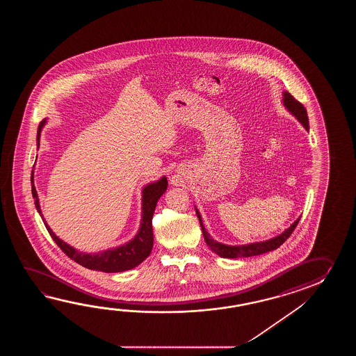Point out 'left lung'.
Instances as JSON below:
<instances>
[{
	"label": "left lung",
	"instance_id": "left-lung-1",
	"mask_svg": "<svg viewBox=\"0 0 356 356\" xmlns=\"http://www.w3.org/2000/svg\"><path fill=\"white\" fill-rule=\"evenodd\" d=\"M282 103L284 106H286L290 113L296 115V120L302 123L305 129H309V121H308V114H307V109L304 108L302 103H299L290 92L284 91V97H282ZM197 218L200 220L201 224V229H202V234H204V242L210 247L212 252H215L216 254H219L220 257L222 258H239V257H252V256H258V254H264L266 252L270 250H277L282 243L288 239L291 233L294 232L299 219H296L290 227H288L284 233L280 235L275 236L273 239H268L265 242H256L250 243V244H244V245H227L222 243L216 242L213 241L210 234L206 232L204 224H202V219L201 215L196 209Z\"/></svg>",
	"mask_w": 356,
	"mask_h": 356
}]
</instances>
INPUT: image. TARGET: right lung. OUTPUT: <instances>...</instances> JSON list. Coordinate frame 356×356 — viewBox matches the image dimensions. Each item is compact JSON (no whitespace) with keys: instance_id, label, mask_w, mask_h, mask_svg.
I'll list each match as a JSON object with an SVG mask.
<instances>
[{"instance_id":"add662e5","label":"right lung","mask_w":356,"mask_h":356,"mask_svg":"<svg viewBox=\"0 0 356 356\" xmlns=\"http://www.w3.org/2000/svg\"><path fill=\"white\" fill-rule=\"evenodd\" d=\"M46 120L40 122L38 129L37 140L40 137L42 127L46 124ZM31 172V195L34 198V204L38 210L39 215L46 225L48 233L52 236L56 244L60 247L66 256L75 261L76 264L83 266L89 270L95 271H103V273H122L127 271L134 267L140 265L144 259L150 256L154 244V234H152V215L155 211L156 204L159 201L161 195L167 191L168 181L165 177L160 178L159 181L150 183L145 186L143 189V218H141V225L135 235V238L129 243L120 245L113 250H106L99 253H83L80 250H75L74 247L68 245L67 243L60 241L57 235L54 234L52 229L48 227L46 220L42 215V210L39 206L38 193L34 186V177Z\"/></svg>"}]
</instances>
